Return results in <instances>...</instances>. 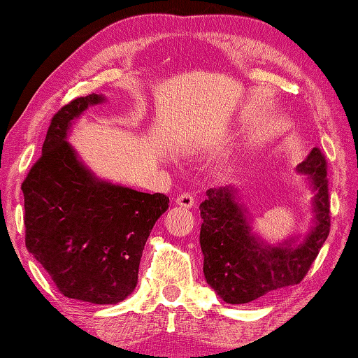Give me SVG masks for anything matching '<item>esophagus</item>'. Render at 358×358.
<instances>
[{"label":"esophagus","instance_id":"esophagus-1","mask_svg":"<svg viewBox=\"0 0 358 358\" xmlns=\"http://www.w3.org/2000/svg\"><path fill=\"white\" fill-rule=\"evenodd\" d=\"M176 203L180 205V207L190 208V207H194L195 199H194V195L190 194V192H184V194H180L178 199H176Z\"/></svg>","mask_w":358,"mask_h":358}]
</instances>
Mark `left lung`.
<instances>
[{
	"label": "left lung",
	"mask_w": 358,
	"mask_h": 358,
	"mask_svg": "<svg viewBox=\"0 0 358 358\" xmlns=\"http://www.w3.org/2000/svg\"><path fill=\"white\" fill-rule=\"evenodd\" d=\"M296 171L310 176L315 190V227L300 244L288 239L268 246L252 234L246 208L238 202L233 187L208 189L207 199L200 203L205 280L229 305H243L300 283L327 239L331 212L324 155L313 148Z\"/></svg>",
	"instance_id": "1"
}]
</instances>
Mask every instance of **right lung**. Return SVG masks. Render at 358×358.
<instances>
[{"instance_id": "1", "label": "right lung", "mask_w": 358, "mask_h": 358, "mask_svg": "<svg viewBox=\"0 0 358 358\" xmlns=\"http://www.w3.org/2000/svg\"><path fill=\"white\" fill-rule=\"evenodd\" d=\"M104 96L76 97L52 117L42 156L22 182L26 248L62 295L115 305L135 290L140 259L164 194L97 179L66 141L71 122Z\"/></svg>"}]
</instances>
